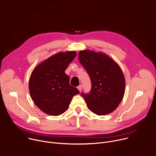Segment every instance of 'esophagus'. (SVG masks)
Segmentation results:
<instances>
[{"instance_id":"esophagus-1","label":"esophagus","mask_w":156,"mask_h":156,"mask_svg":"<svg viewBox=\"0 0 156 156\" xmlns=\"http://www.w3.org/2000/svg\"><path fill=\"white\" fill-rule=\"evenodd\" d=\"M78 90H79L80 91H81V90H82V85H79V86L78 87Z\"/></svg>"}]
</instances>
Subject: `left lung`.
I'll list each match as a JSON object with an SVG mask.
<instances>
[{
	"mask_svg": "<svg viewBox=\"0 0 156 156\" xmlns=\"http://www.w3.org/2000/svg\"><path fill=\"white\" fill-rule=\"evenodd\" d=\"M78 58L87 71L92 84L90 94H81L88 108L98 116L114 111L125 92V78L119 65L101 51L81 50Z\"/></svg>",
	"mask_w": 156,
	"mask_h": 156,
	"instance_id": "left-lung-1",
	"label": "left lung"
}]
</instances>
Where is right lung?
Wrapping results in <instances>:
<instances>
[{"label":"right lung","mask_w":156,"mask_h":156,"mask_svg":"<svg viewBox=\"0 0 156 156\" xmlns=\"http://www.w3.org/2000/svg\"><path fill=\"white\" fill-rule=\"evenodd\" d=\"M76 55L74 51L56 53L39 63L31 73L29 88L34 104L45 114L58 116L69 107L79 90L69 84L66 68Z\"/></svg>","instance_id":"1"}]
</instances>
